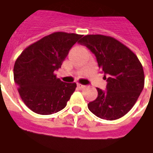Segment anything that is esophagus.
Instances as JSON below:
<instances>
[{
	"mask_svg": "<svg viewBox=\"0 0 153 153\" xmlns=\"http://www.w3.org/2000/svg\"><path fill=\"white\" fill-rule=\"evenodd\" d=\"M77 86H78V88H80V89H83V88H85V85H84L80 84V83H78V84H77Z\"/></svg>",
	"mask_w": 153,
	"mask_h": 153,
	"instance_id": "esophagus-1",
	"label": "esophagus"
}]
</instances>
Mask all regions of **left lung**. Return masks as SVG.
Wrapping results in <instances>:
<instances>
[{
    "instance_id": "obj_1",
    "label": "left lung",
    "mask_w": 153,
    "mask_h": 153,
    "mask_svg": "<svg viewBox=\"0 0 153 153\" xmlns=\"http://www.w3.org/2000/svg\"><path fill=\"white\" fill-rule=\"evenodd\" d=\"M79 43L94 53L108 81L106 91L97 88L98 97L88 103V108L108 121L122 117L133 108L144 87V72L138 57L108 36L86 35Z\"/></svg>"
}]
</instances>
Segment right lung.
Masks as SVG:
<instances>
[{
    "label": "right lung",
    "instance_id": "obj_1",
    "mask_svg": "<svg viewBox=\"0 0 153 153\" xmlns=\"http://www.w3.org/2000/svg\"><path fill=\"white\" fill-rule=\"evenodd\" d=\"M82 35L63 32L45 36L24 50L14 66V82L25 105L32 112L51 115L66 107L76 84L57 78L70 49Z\"/></svg>",
    "mask_w": 153,
    "mask_h": 153
}]
</instances>
